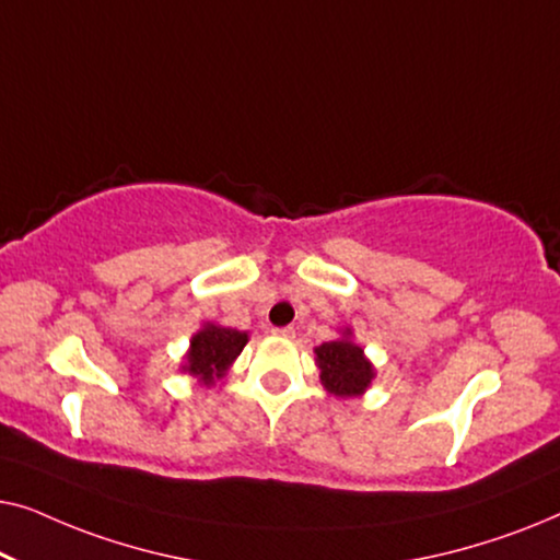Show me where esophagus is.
Instances as JSON below:
<instances>
[{
    "label": "esophagus",
    "instance_id": "esophagus-1",
    "mask_svg": "<svg viewBox=\"0 0 560 560\" xmlns=\"http://www.w3.org/2000/svg\"><path fill=\"white\" fill-rule=\"evenodd\" d=\"M275 336H282V339H293V336H295V328H293V326L275 328Z\"/></svg>",
    "mask_w": 560,
    "mask_h": 560
}]
</instances>
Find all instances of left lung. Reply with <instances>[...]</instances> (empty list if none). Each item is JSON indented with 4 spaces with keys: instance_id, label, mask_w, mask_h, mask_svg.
I'll return each instance as SVG.
<instances>
[{
    "instance_id": "left-lung-1",
    "label": "left lung",
    "mask_w": 560,
    "mask_h": 560,
    "mask_svg": "<svg viewBox=\"0 0 560 560\" xmlns=\"http://www.w3.org/2000/svg\"><path fill=\"white\" fill-rule=\"evenodd\" d=\"M341 336L313 349L320 370V385L336 397H362L372 387L377 370L354 341L351 328H341Z\"/></svg>"
}]
</instances>
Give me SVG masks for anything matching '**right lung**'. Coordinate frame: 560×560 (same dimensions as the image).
Segmentation results:
<instances>
[{
  "mask_svg": "<svg viewBox=\"0 0 560 560\" xmlns=\"http://www.w3.org/2000/svg\"><path fill=\"white\" fill-rule=\"evenodd\" d=\"M249 334L236 331V328L213 324H206L190 336L188 351L183 354L180 372L190 374L198 380V385L213 387L217 382L226 377V372L232 370L236 357L242 354V349L247 347Z\"/></svg>",
  "mask_w": 560,
  "mask_h": 560,
  "instance_id": "obj_1",
  "label": "right lung"
}]
</instances>
